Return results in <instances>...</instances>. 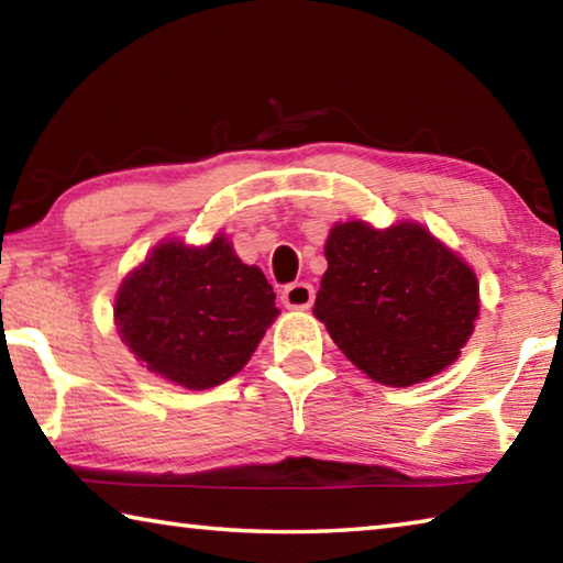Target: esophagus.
Returning a JSON list of instances; mask_svg holds the SVG:
<instances>
[{
  "label": "esophagus",
  "instance_id": "34e87169",
  "mask_svg": "<svg viewBox=\"0 0 563 563\" xmlns=\"http://www.w3.org/2000/svg\"><path fill=\"white\" fill-rule=\"evenodd\" d=\"M280 300L285 308L305 310V308H310L312 300H316V290H312L310 283H290L288 288L283 290Z\"/></svg>",
  "mask_w": 563,
  "mask_h": 563
}]
</instances>
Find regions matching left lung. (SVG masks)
<instances>
[{
	"instance_id": "1",
	"label": "left lung",
	"mask_w": 563,
	"mask_h": 563,
	"mask_svg": "<svg viewBox=\"0 0 563 563\" xmlns=\"http://www.w3.org/2000/svg\"><path fill=\"white\" fill-rule=\"evenodd\" d=\"M325 258L312 312L362 373L407 387L460 357L479 316V285L427 228L338 223Z\"/></svg>"
}]
</instances>
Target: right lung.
Listing matches in <instances>:
<instances>
[{
    "mask_svg": "<svg viewBox=\"0 0 563 563\" xmlns=\"http://www.w3.org/2000/svg\"><path fill=\"white\" fill-rule=\"evenodd\" d=\"M275 316L263 271L238 261L223 235L206 247L161 243L123 280L113 308L133 355L188 389L241 373Z\"/></svg>",
    "mask_w": 563,
    "mask_h": 563,
    "instance_id": "1",
    "label": "right lung"
}]
</instances>
